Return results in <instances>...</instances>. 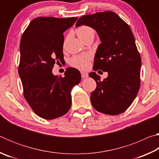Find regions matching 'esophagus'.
I'll use <instances>...</instances> for the list:
<instances>
[{"instance_id":"34e87169","label":"esophagus","mask_w":159,"mask_h":159,"mask_svg":"<svg viewBox=\"0 0 159 159\" xmlns=\"http://www.w3.org/2000/svg\"><path fill=\"white\" fill-rule=\"evenodd\" d=\"M80 74H81V77L83 78V79H84V78H86V77L88 76V74L86 73V72L81 71V72H80Z\"/></svg>"}]
</instances>
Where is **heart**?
<instances>
[{"mask_svg":"<svg viewBox=\"0 0 159 159\" xmlns=\"http://www.w3.org/2000/svg\"><path fill=\"white\" fill-rule=\"evenodd\" d=\"M76 33L79 39L83 41L85 38L89 36H94L95 31L90 26H81L78 28ZM91 59L90 54H83V55H75L70 60V63L73 66L79 69H86L89 66V61Z\"/></svg>","mask_w":159,"mask_h":159,"instance_id":"heart-1","label":"heart"}]
</instances>
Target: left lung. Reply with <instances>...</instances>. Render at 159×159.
Listing matches in <instances>:
<instances>
[{"label": "left lung", "mask_w": 159, "mask_h": 159, "mask_svg": "<svg viewBox=\"0 0 159 159\" xmlns=\"http://www.w3.org/2000/svg\"><path fill=\"white\" fill-rule=\"evenodd\" d=\"M82 25L95 29L101 41L94 58L93 69L108 72L103 81L95 72L89 74L97 83L90 95L92 105L105 114H121L133 103L140 86L141 57L133 32L111 11L83 16L76 27Z\"/></svg>", "instance_id": "8db88e82"}]
</instances>
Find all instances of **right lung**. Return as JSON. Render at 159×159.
Here are the masks:
<instances>
[{"instance_id": "right-lung-1", "label": "right lung", "mask_w": 159, "mask_h": 159, "mask_svg": "<svg viewBox=\"0 0 159 159\" xmlns=\"http://www.w3.org/2000/svg\"><path fill=\"white\" fill-rule=\"evenodd\" d=\"M77 19L35 18L21 37L18 72L24 95L35 114L44 119H55L69 111L71 90L81 79L79 70L71 67L64 77L52 72L55 62L64 61L63 33Z\"/></svg>"}]
</instances>
